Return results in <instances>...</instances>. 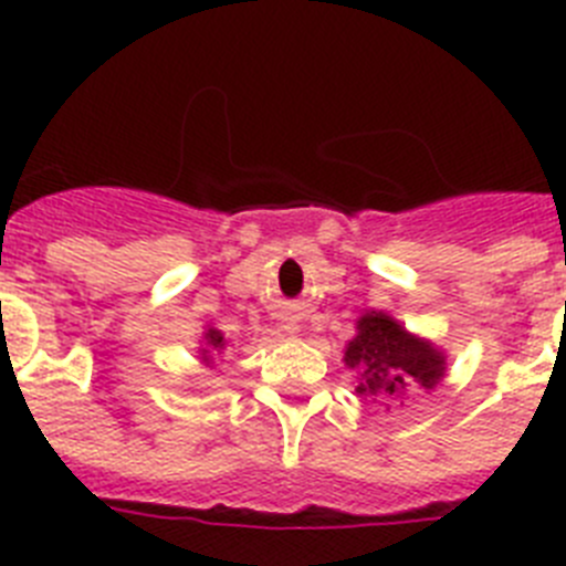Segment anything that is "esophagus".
Here are the masks:
<instances>
[{"instance_id":"1","label":"esophagus","mask_w":566,"mask_h":566,"mask_svg":"<svg viewBox=\"0 0 566 566\" xmlns=\"http://www.w3.org/2000/svg\"><path fill=\"white\" fill-rule=\"evenodd\" d=\"M286 332L294 334V332H297V326H286Z\"/></svg>"}]
</instances>
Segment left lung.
Returning a JSON list of instances; mask_svg holds the SVG:
<instances>
[{
	"label": "left lung",
	"mask_w": 566,
	"mask_h": 566,
	"mask_svg": "<svg viewBox=\"0 0 566 566\" xmlns=\"http://www.w3.org/2000/svg\"><path fill=\"white\" fill-rule=\"evenodd\" d=\"M345 365L357 374V394L374 399L405 397L437 388L444 377V354L437 345L405 332L397 319L368 312L357 319V337L345 345Z\"/></svg>",
	"instance_id": "left-lung-1"
}]
</instances>
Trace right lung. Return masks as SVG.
Instances as JSON below:
<instances>
[{"instance_id": "obj_1", "label": "right lung", "mask_w": 566, "mask_h": 566, "mask_svg": "<svg viewBox=\"0 0 566 566\" xmlns=\"http://www.w3.org/2000/svg\"><path fill=\"white\" fill-rule=\"evenodd\" d=\"M221 348H227V339H223V334L218 332V328H207V332H203V348H201L203 359L209 363L212 352H221Z\"/></svg>"}]
</instances>
